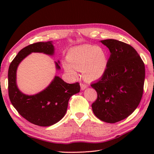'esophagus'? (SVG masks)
<instances>
[{
	"label": "esophagus",
	"instance_id": "esophagus-1",
	"mask_svg": "<svg viewBox=\"0 0 154 154\" xmlns=\"http://www.w3.org/2000/svg\"><path fill=\"white\" fill-rule=\"evenodd\" d=\"M80 85H81V89L82 90V91L85 90V89H87V85H85V84L81 83Z\"/></svg>",
	"mask_w": 154,
	"mask_h": 154
}]
</instances>
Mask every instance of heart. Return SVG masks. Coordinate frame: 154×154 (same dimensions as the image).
<instances>
[{"label": "heart", "mask_w": 154, "mask_h": 154, "mask_svg": "<svg viewBox=\"0 0 154 154\" xmlns=\"http://www.w3.org/2000/svg\"><path fill=\"white\" fill-rule=\"evenodd\" d=\"M64 63L65 71L71 75H76L75 70L82 71L83 77L87 81L99 79L105 73L108 57L103 48L93 45H83L71 49Z\"/></svg>", "instance_id": "obj_1"}]
</instances>
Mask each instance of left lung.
Instances as JSON below:
<instances>
[{"instance_id": "8db88e82", "label": "left lung", "mask_w": 154, "mask_h": 154, "mask_svg": "<svg viewBox=\"0 0 154 154\" xmlns=\"http://www.w3.org/2000/svg\"><path fill=\"white\" fill-rule=\"evenodd\" d=\"M109 49L105 73L91 85L97 93L92 104L93 113L108 123H116L129 116L142 99L145 65L131 45L113 39L100 41Z\"/></svg>"}]
</instances>
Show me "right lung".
<instances>
[{
	"mask_svg": "<svg viewBox=\"0 0 154 154\" xmlns=\"http://www.w3.org/2000/svg\"><path fill=\"white\" fill-rule=\"evenodd\" d=\"M38 52L52 55L54 47L52 42H37L28 45L18 52L9 66L8 95L12 104L20 115L28 122L40 126H50L59 122L67 109L71 97L80 91L79 83L69 84L55 76L46 89L34 95H26L16 85V70L20 63L32 53ZM60 61L55 62L60 69Z\"/></svg>",
	"mask_w": 154,
	"mask_h": 154,
	"instance_id": "add662e5",
	"label": "right lung"
}]
</instances>
